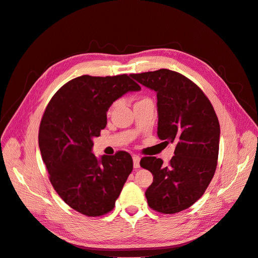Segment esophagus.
<instances>
[{
  "label": "esophagus",
  "mask_w": 258,
  "mask_h": 258,
  "mask_svg": "<svg viewBox=\"0 0 258 258\" xmlns=\"http://www.w3.org/2000/svg\"><path fill=\"white\" fill-rule=\"evenodd\" d=\"M132 159H134V167L135 168H139L140 167V159H141V158H140L139 156L135 155L134 157H132Z\"/></svg>",
  "instance_id": "1"
}]
</instances>
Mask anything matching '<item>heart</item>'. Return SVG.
<instances>
[{"mask_svg": "<svg viewBox=\"0 0 258 258\" xmlns=\"http://www.w3.org/2000/svg\"><path fill=\"white\" fill-rule=\"evenodd\" d=\"M143 100H146V99H142V100H140V101H143ZM140 101H139V102H140ZM116 104H117V103H113V104L110 106V108H108V113H111V111L116 106Z\"/></svg>", "mask_w": 258, "mask_h": 258, "instance_id": "heart-1", "label": "heart"}]
</instances>
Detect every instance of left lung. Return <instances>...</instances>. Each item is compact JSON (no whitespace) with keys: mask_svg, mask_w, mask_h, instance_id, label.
Returning <instances> with one entry per match:
<instances>
[{"mask_svg":"<svg viewBox=\"0 0 258 258\" xmlns=\"http://www.w3.org/2000/svg\"><path fill=\"white\" fill-rule=\"evenodd\" d=\"M131 77L157 92V135L163 143L175 144L168 166L153 156L140 161L154 176L145 191L147 204L163 214L181 212L200 199L213 178L220 122L204 91L186 76L160 69Z\"/></svg>","mask_w":258,"mask_h":258,"instance_id":"8db88e82","label":"left lung"}]
</instances>
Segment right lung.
I'll return each mask as SVG.
<instances>
[{
  "instance_id": "1",
  "label": "right lung",
  "mask_w": 258,
  "mask_h": 258,
  "mask_svg": "<svg viewBox=\"0 0 258 258\" xmlns=\"http://www.w3.org/2000/svg\"><path fill=\"white\" fill-rule=\"evenodd\" d=\"M141 89L130 75L76 77L54 93L43 114L38 146L49 181L68 206L86 216L112 211L134 169L127 152L97 159L92 139L106 126V112L128 91Z\"/></svg>"
}]
</instances>
